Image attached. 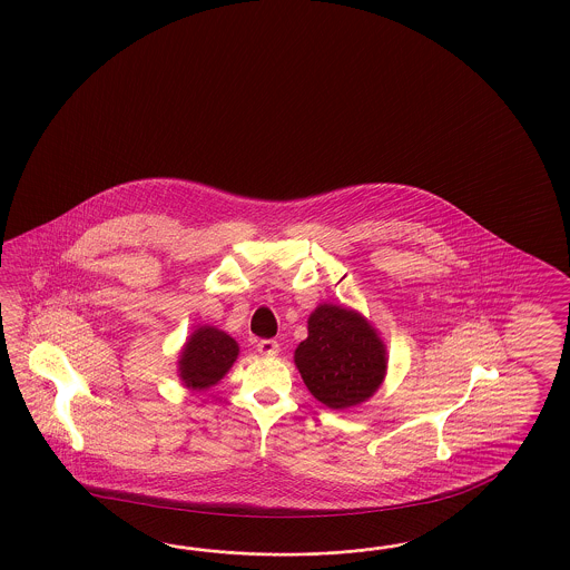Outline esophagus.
I'll use <instances>...</instances> for the list:
<instances>
[{
	"label": "esophagus",
	"mask_w": 570,
	"mask_h": 570,
	"mask_svg": "<svg viewBox=\"0 0 570 570\" xmlns=\"http://www.w3.org/2000/svg\"><path fill=\"white\" fill-rule=\"evenodd\" d=\"M257 351L263 356H276L279 353V344H277L276 340H259L257 342Z\"/></svg>",
	"instance_id": "1"
}]
</instances>
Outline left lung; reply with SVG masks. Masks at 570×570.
Segmentation results:
<instances>
[{
    "mask_svg": "<svg viewBox=\"0 0 570 570\" xmlns=\"http://www.w3.org/2000/svg\"><path fill=\"white\" fill-rule=\"evenodd\" d=\"M307 330L294 363L317 401L342 411L377 392L387 367L385 344L361 313L324 303L308 315Z\"/></svg>",
    "mask_w": 570,
    "mask_h": 570,
    "instance_id": "obj_1",
    "label": "left lung"
}]
</instances>
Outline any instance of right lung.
<instances>
[{
    "label": "right lung",
    "mask_w": 570,
    "mask_h": 570,
    "mask_svg": "<svg viewBox=\"0 0 570 570\" xmlns=\"http://www.w3.org/2000/svg\"><path fill=\"white\" fill-rule=\"evenodd\" d=\"M238 356V344L214 325H200L178 358V375L190 390H207L216 385Z\"/></svg>",
    "instance_id": "1"
}]
</instances>
